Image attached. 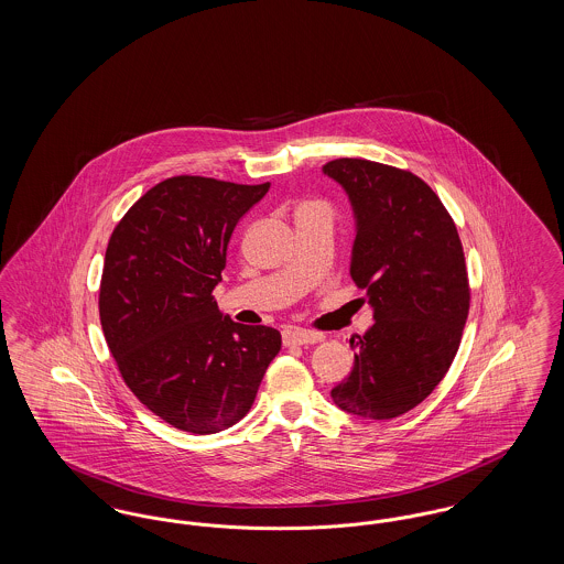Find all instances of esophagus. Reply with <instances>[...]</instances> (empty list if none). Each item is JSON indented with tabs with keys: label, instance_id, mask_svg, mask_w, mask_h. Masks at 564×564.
<instances>
[{
	"label": "esophagus",
	"instance_id": "1",
	"mask_svg": "<svg viewBox=\"0 0 564 564\" xmlns=\"http://www.w3.org/2000/svg\"><path fill=\"white\" fill-rule=\"evenodd\" d=\"M322 334H315V332H306V329H300V327H285L283 329V345L285 347L315 345V343H322Z\"/></svg>",
	"mask_w": 564,
	"mask_h": 564
}]
</instances>
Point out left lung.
Returning <instances> with one entry per match:
<instances>
[{
  "instance_id": "1",
  "label": "left lung",
  "mask_w": 564,
  "mask_h": 564,
  "mask_svg": "<svg viewBox=\"0 0 564 564\" xmlns=\"http://www.w3.org/2000/svg\"><path fill=\"white\" fill-rule=\"evenodd\" d=\"M323 173L352 203L350 276L376 319L350 340L355 368L332 398L364 419H395L423 402L455 359L471 300L463 245L440 196L414 173L366 159H336Z\"/></svg>"
}]
</instances>
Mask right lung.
I'll use <instances>...</instances> for the list:
<instances>
[{
    "mask_svg": "<svg viewBox=\"0 0 564 564\" xmlns=\"http://www.w3.org/2000/svg\"><path fill=\"white\" fill-rule=\"evenodd\" d=\"M269 188L169 177L109 237L99 288L109 352L134 398L177 430L239 423L281 350L274 327L232 322L214 297L237 221Z\"/></svg>",
    "mask_w": 564,
    "mask_h": 564,
    "instance_id": "add662e5",
    "label": "right lung"
}]
</instances>
